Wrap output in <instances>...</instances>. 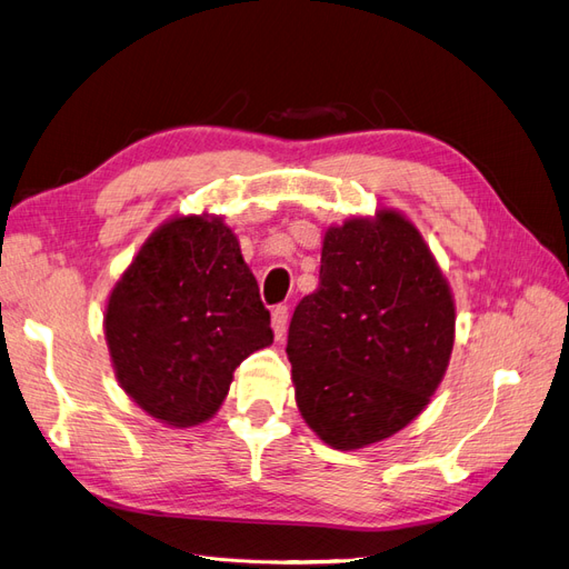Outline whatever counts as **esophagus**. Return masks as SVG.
I'll return each mask as SVG.
<instances>
[{
  "mask_svg": "<svg viewBox=\"0 0 569 569\" xmlns=\"http://www.w3.org/2000/svg\"><path fill=\"white\" fill-rule=\"evenodd\" d=\"M287 320H289V308L284 303L272 308V332L278 339H284L287 335Z\"/></svg>",
  "mask_w": 569,
  "mask_h": 569,
  "instance_id": "esophagus-1",
  "label": "esophagus"
}]
</instances>
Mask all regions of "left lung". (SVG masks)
Here are the masks:
<instances>
[{"instance_id": "left-lung-1", "label": "left lung", "mask_w": 569, "mask_h": 569, "mask_svg": "<svg viewBox=\"0 0 569 569\" xmlns=\"http://www.w3.org/2000/svg\"><path fill=\"white\" fill-rule=\"evenodd\" d=\"M453 327L449 284L412 222L382 211L330 228L320 284L289 322L303 420L341 451L396 435L439 387Z\"/></svg>"}]
</instances>
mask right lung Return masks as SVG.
<instances>
[{
	"mask_svg": "<svg viewBox=\"0 0 569 569\" xmlns=\"http://www.w3.org/2000/svg\"><path fill=\"white\" fill-rule=\"evenodd\" d=\"M104 325L120 387L176 427L209 420L234 368L272 343L270 311L220 218L153 232L113 287Z\"/></svg>",
	"mask_w": 569,
	"mask_h": 569,
	"instance_id": "1",
	"label": "right lung"
}]
</instances>
